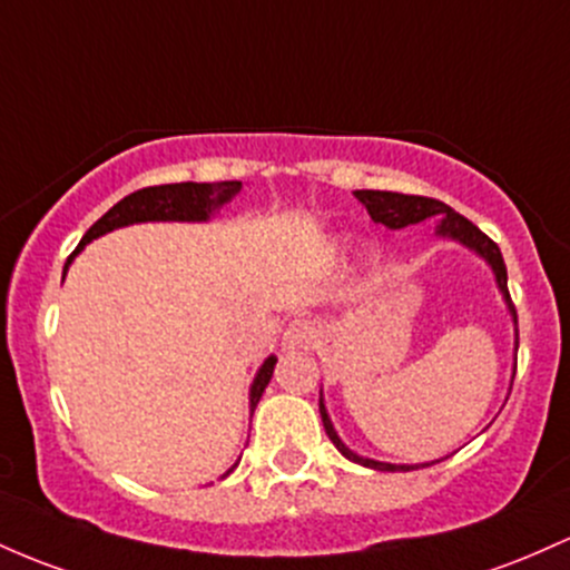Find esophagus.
<instances>
[{
    "label": "esophagus",
    "instance_id": "1",
    "mask_svg": "<svg viewBox=\"0 0 570 570\" xmlns=\"http://www.w3.org/2000/svg\"><path fill=\"white\" fill-rule=\"evenodd\" d=\"M318 337V327L311 318H295L284 333L286 352H299V348H311Z\"/></svg>",
    "mask_w": 570,
    "mask_h": 570
}]
</instances>
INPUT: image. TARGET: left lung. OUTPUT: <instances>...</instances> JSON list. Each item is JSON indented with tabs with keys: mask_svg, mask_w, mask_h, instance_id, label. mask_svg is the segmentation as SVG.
Returning <instances> with one entry per match:
<instances>
[{
	"mask_svg": "<svg viewBox=\"0 0 570 570\" xmlns=\"http://www.w3.org/2000/svg\"><path fill=\"white\" fill-rule=\"evenodd\" d=\"M354 197L360 199L362 205H365L373 222L384 224V227H390V229H403V227H411V224L428 222V218H438V222H435V237H441V240L460 243V246H465L468 252L481 256V259L490 265L492 275H495L498 292L503 295L505 308H509L511 322H514V348H519L517 311H514V305H511V297H509V275H505L503 254H500V248L490 240V237L481 233L476 224L468 222L465 216H460L458 210H452L446 203H441V199L416 197V194L360 189V191H354ZM514 373H517V365H514ZM511 381H514V376H511ZM318 414H322L324 433H327L330 441L335 443L337 452H341L346 460L356 462V465H365V468H373V471H386V473H397V471L405 473V471H419V468L433 465V462H416V465H395V462H381V460H371V458H362V454H356L354 449H348L346 443H343V438L337 435L333 419H330V414H327V405H324L322 392H318ZM435 462H441V460H435Z\"/></svg>",
	"mask_w": 570,
	"mask_h": 570,
	"instance_id": "1",
	"label": "left lung"
}]
</instances>
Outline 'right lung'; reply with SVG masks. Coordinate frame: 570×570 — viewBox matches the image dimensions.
<instances>
[{
    "instance_id": "add662e5",
    "label": "right lung",
    "mask_w": 570,
    "mask_h": 570,
    "mask_svg": "<svg viewBox=\"0 0 570 570\" xmlns=\"http://www.w3.org/2000/svg\"><path fill=\"white\" fill-rule=\"evenodd\" d=\"M240 191V180H222V184H167V186H148V189H140L129 197H124L121 203H116L112 208L99 218L97 224L83 235V240L78 243L70 259L65 265V275L70 271L72 259L89 246L97 237L112 233V229L132 227V224H148V222H189V224H203L210 222L218 210L227 203H233L235 194ZM275 356L271 354L259 365L256 376L252 381V390H248V414L254 416L256 403H259L262 392L271 384ZM237 468V462L224 473L222 479H227Z\"/></svg>"
}]
</instances>
